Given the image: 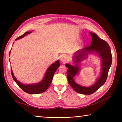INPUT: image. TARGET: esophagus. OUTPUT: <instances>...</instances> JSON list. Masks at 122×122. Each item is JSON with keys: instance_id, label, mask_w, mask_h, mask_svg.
<instances>
[{"instance_id": "obj_1", "label": "esophagus", "mask_w": 122, "mask_h": 122, "mask_svg": "<svg viewBox=\"0 0 122 122\" xmlns=\"http://www.w3.org/2000/svg\"><path fill=\"white\" fill-rule=\"evenodd\" d=\"M61 61L62 62H63V63H65L67 62L68 61V57H67L66 56H62L61 57Z\"/></svg>"}]
</instances>
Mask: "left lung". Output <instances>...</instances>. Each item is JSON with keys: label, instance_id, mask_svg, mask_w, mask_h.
Returning <instances> with one entry per match:
<instances>
[{"label": "left lung", "instance_id": "1", "mask_svg": "<svg viewBox=\"0 0 122 122\" xmlns=\"http://www.w3.org/2000/svg\"><path fill=\"white\" fill-rule=\"evenodd\" d=\"M90 34L91 35L92 39L91 45L79 50L75 54L74 62L76 63V66L66 64V66L68 68L66 74L70 85L76 92L87 95L93 94L105 83L112 61L111 50L108 43L105 40L100 38L95 33L90 32ZM93 51H97L102 59V72L100 77L94 85L90 87H84L76 84L74 81L73 77L78 71V67L77 66L81 61V58L84 55H87V52Z\"/></svg>", "mask_w": 122, "mask_h": 122}]
</instances>
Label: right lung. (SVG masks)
<instances>
[{
    "label": "right lung",
    "mask_w": 122,
    "mask_h": 122,
    "mask_svg": "<svg viewBox=\"0 0 122 122\" xmlns=\"http://www.w3.org/2000/svg\"><path fill=\"white\" fill-rule=\"evenodd\" d=\"M31 32H25L24 35L17 38L15 40H17L19 39L24 37L27 34L30 33ZM10 51L9 52L10 55ZM60 66L59 61H56V62H54L47 69L46 74L44 77L43 79L40 83L36 84H30V85H24L21 84L19 81H18L17 79L14 76L12 70L11 69V73L12 76V78L14 79L15 83L18 84L21 89L27 93L29 94H39V93H43L48 89V88L50 86L52 81L53 75L55 73L56 70L58 69L59 66Z\"/></svg>",
    "instance_id": "right-lung-1"
}]
</instances>
